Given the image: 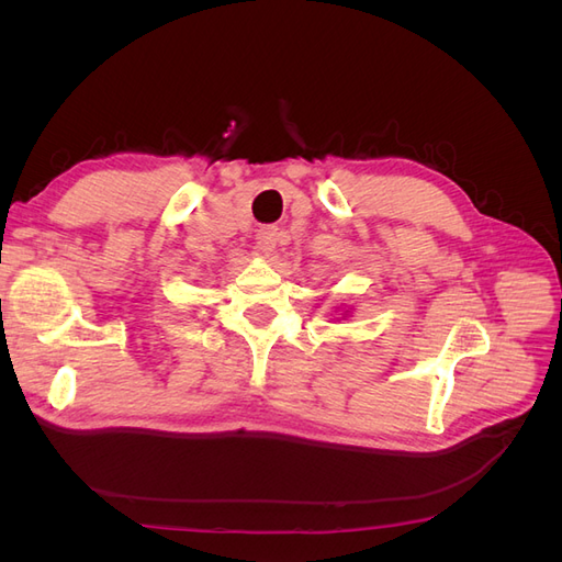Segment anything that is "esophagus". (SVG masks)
<instances>
[{
    "mask_svg": "<svg viewBox=\"0 0 562 562\" xmlns=\"http://www.w3.org/2000/svg\"><path fill=\"white\" fill-rule=\"evenodd\" d=\"M277 227H262L255 234V248H258L262 255H271L277 248Z\"/></svg>",
    "mask_w": 562,
    "mask_h": 562,
    "instance_id": "34e87169",
    "label": "esophagus"
}]
</instances>
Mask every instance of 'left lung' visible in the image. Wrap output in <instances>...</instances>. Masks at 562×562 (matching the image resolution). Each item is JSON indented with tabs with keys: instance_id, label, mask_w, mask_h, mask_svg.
Wrapping results in <instances>:
<instances>
[{
	"instance_id": "obj_1",
	"label": "left lung",
	"mask_w": 562,
	"mask_h": 562,
	"mask_svg": "<svg viewBox=\"0 0 562 562\" xmlns=\"http://www.w3.org/2000/svg\"><path fill=\"white\" fill-rule=\"evenodd\" d=\"M347 314H349V310H347V312H345V314H342V318H345V316H347Z\"/></svg>"
}]
</instances>
